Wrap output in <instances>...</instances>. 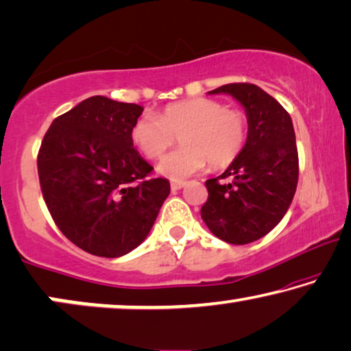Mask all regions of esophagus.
<instances>
[{
    "label": "esophagus",
    "mask_w": 351,
    "mask_h": 351,
    "mask_svg": "<svg viewBox=\"0 0 351 351\" xmlns=\"http://www.w3.org/2000/svg\"><path fill=\"white\" fill-rule=\"evenodd\" d=\"M186 185V182H184V180H172L171 182V188L174 191H177V190H180V188H184Z\"/></svg>",
    "instance_id": "34e87169"
}]
</instances>
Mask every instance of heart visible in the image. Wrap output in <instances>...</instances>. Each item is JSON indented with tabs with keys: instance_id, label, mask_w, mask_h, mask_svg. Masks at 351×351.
Instances as JSON below:
<instances>
[{
	"instance_id": "b5f03b06",
	"label": "heart",
	"mask_w": 351,
	"mask_h": 351,
	"mask_svg": "<svg viewBox=\"0 0 351 351\" xmlns=\"http://www.w3.org/2000/svg\"><path fill=\"white\" fill-rule=\"evenodd\" d=\"M247 117L237 109L210 98H191L167 104L158 115L144 114L131 126V141L147 158H160L180 136V149L166 155L158 165L161 176L186 179L202 171L234 161L247 142Z\"/></svg>"
}]
</instances>
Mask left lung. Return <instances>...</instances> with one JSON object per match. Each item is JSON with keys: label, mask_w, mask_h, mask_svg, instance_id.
<instances>
[{"label": "left lung", "mask_w": 351, "mask_h": 351, "mask_svg": "<svg viewBox=\"0 0 351 351\" xmlns=\"http://www.w3.org/2000/svg\"><path fill=\"white\" fill-rule=\"evenodd\" d=\"M226 93L245 109L247 142L217 179L206 182L209 197L201 217L218 239L234 245L255 242L278 225L298 186L299 160L291 117L277 99L253 84H228ZM232 177L230 184L218 178Z\"/></svg>", "instance_id": "1"}]
</instances>
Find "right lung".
Returning a JSON list of instances; mask_svg holds the SVG:
<instances>
[{
    "label": "right lung",
    "instance_id": "obj_1",
    "mask_svg": "<svg viewBox=\"0 0 351 351\" xmlns=\"http://www.w3.org/2000/svg\"><path fill=\"white\" fill-rule=\"evenodd\" d=\"M144 108L91 96L57 117L38 154L39 184L55 225L74 245L104 258L144 242L169 196L167 179L138 154L131 126Z\"/></svg>",
    "mask_w": 351,
    "mask_h": 351
}]
</instances>
